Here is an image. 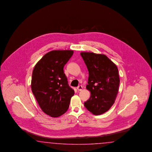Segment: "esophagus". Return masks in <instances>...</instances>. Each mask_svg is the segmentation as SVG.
Listing matches in <instances>:
<instances>
[{
	"mask_svg": "<svg viewBox=\"0 0 152 152\" xmlns=\"http://www.w3.org/2000/svg\"><path fill=\"white\" fill-rule=\"evenodd\" d=\"M77 89L78 91H81L83 90V86H78L77 88Z\"/></svg>",
	"mask_w": 152,
	"mask_h": 152,
	"instance_id": "obj_1",
	"label": "esophagus"
}]
</instances>
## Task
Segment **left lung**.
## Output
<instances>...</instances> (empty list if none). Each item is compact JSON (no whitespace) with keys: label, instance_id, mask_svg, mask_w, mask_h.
<instances>
[{"label":"left lung","instance_id":"8db88e82","mask_svg":"<svg viewBox=\"0 0 152 152\" xmlns=\"http://www.w3.org/2000/svg\"><path fill=\"white\" fill-rule=\"evenodd\" d=\"M80 55L88 71L86 88L91 92L84 105L94 115H101L110 109L118 93V67L105 55L83 52Z\"/></svg>","mask_w":152,"mask_h":152}]
</instances>
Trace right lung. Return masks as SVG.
Segmentation results:
<instances>
[{
  "label": "right lung",
  "instance_id": "obj_1",
  "mask_svg": "<svg viewBox=\"0 0 152 152\" xmlns=\"http://www.w3.org/2000/svg\"><path fill=\"white\" fill-rule=\"evenodd\" d=\"M73 53L72 50L50 51L37 62L33 71V94L42 110L53 118L67 111L75 93L64 71Z\"/></svg>",
  "mask_w": 152,
  "mask_h": 152
}]
</instances>
